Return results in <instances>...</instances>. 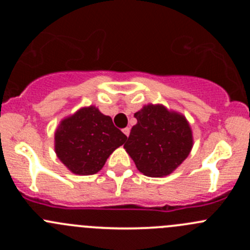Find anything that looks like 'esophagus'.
Wrapping results in <instances>:
<instances>
[{
    "instance_id": "esophagus-1",
    "label": "esophagus",
    "mask_w": 250,
    "mask_h": 250,
    "mask_svg": "<svg viewBox=\"0 0 250 250\" xmlns=\"http://www.w3.org/2000/svg\"><path fill=\"white\" fill-rule=\"evenodd\" d=\"M122 132L123 133H125V135H127V137H128V135H129V133H130V128H125V129H122Z\"/></svg>"
}]
</instances>
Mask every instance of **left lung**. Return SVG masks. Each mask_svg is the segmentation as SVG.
<instances>
[{
    "label": "left lung",
    "mask_w": 250,
    "mask_h": 250,
    "mask_svg": "<svg viewBox=\"0 0 250 250\" xmlns=\"http://www.w3.org/2000/svg\"><path fill=\"white\" fill-rule=\"evenodd\" d=\"M134 117L138 123L130 130L125 148L138 170L151 178L172 174L192 150L188 121L162 104L144 105Z\"/></svg>",
    "instance_id": "left-lung-1"
}]
</instances>
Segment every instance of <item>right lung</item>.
Returning <instances> with one entry per match:
<instances>
[{
  "instance_id": "right-lung-1",
  "label": "right lung",
  "mask_w": 250,
  "mask_h": 250,
  "mask_svg": "<svg viewBox=\"0 0 250 250\" xmlns=\"http://www.w3.org/2000/svg\"><path fill=\"white\" fill-rule=\"evenodd\" d=\"M125 139L110 116L90 105L60 121L54 133V150L71 173L93 175L104 167L109 156Z\"/></svg>"
}]
</instances>
